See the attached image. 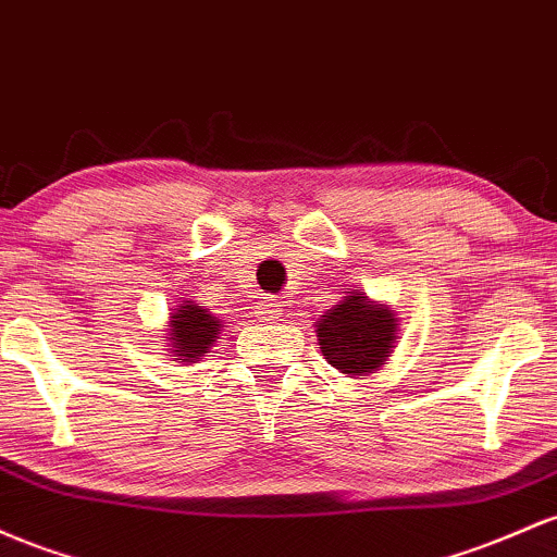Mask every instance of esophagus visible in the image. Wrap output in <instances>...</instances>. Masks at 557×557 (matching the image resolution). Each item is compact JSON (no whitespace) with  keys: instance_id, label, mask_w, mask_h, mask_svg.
<instances>
[{"instance_id":"1","label":"esophagus","mask_w":557,"mask_h":557,"mask_svg":"<svg viewBox=\"0 0 557 557\" xmlns=\"http://www.w3.org/2000/svg\"><path fill=\"white\" fill-rule=\"evenodd\" d=\"M255 315H258V321H276L281 315V305L276 302L273 297H262L258 302V308H255Z\"/></svg>"}]
</instances>
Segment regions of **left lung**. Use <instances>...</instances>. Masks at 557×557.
Wrapping results in <instances>:
<instances>
[{"label":"left lung","instance_id":"obj_1","mask_svg":"<svg viewBox=\"0 0 557 557\" xmlns=\"http://www.w3.org/2000/svg\"><path fill=\"white\" fill-rule=\"evenodd\" d=\"M399 318L389 305L368 299L366 292H347L315 321L323 358L349 379L381 371L395 352Z\"/></svg>","mask_w":557,"mask_h":557}]
</instances>
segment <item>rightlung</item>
Listing matches in <instances>:
<instances>
[{
	"mask_svg": "<svg viewBox=\"0 0 557 557\" xmlns=\"http://www.w3.org/2000/svg\"><path fill=\"white\" fill-rule=\"evenodd\" d=\"M223 321L215 318L205 305H197L195 299H184L176 305L168 318V349L176 362H199L210 352V347L221 339Z\"/></svg>",
	"mask_w": 557,
	"mask_h": 557,
	"instance_id": "obj_1",
	"label": "right lung"
}]
</instances>
